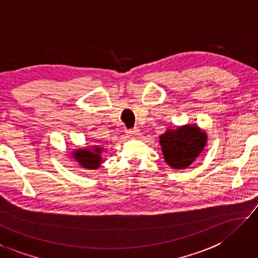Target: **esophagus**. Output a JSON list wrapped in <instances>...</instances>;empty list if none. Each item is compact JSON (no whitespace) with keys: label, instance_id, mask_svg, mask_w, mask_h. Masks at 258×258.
Here are the masks:
<instances>
[{"label":"esophagus","instance_id":"obj_1","mask_svg":"<svg viewBox=\"0 0 258 258\" xmlns=\"http://www.w3.org/2000/svg\"><path fill=\"white\" fill-rule=\"evenodd\" d=\"M126 134H127V137H130V138L137 137V135H139V130L138 128L127 130V131H126Z\"/></svg>","mask_w":258,"mask_h":258}]
</instances>
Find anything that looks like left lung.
I'll return each mask as SVG.
<instances>
[{
  "label": "left lung",
  "instance_id": "left-lung-1",
  "mask_svg": "<svg viewBox=\"0 0 258 258\" xmlns=\"http://www.w3.org/2000/svg\"><path fill=\"white\" fill-rule=\"evenodd\" d=\"M161 145L166 163L174 169H185L189 167L208 143V134L195 124L177 126L175 130H167L160 135Z\"/></svg>",
  "mask_w": 258,
  "mask_h": 258
}]
</instances>
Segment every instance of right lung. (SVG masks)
Instances as JSON below:
<instances>
[{"instance_id": "add662e5", "label": "right lung", "mask_w": 258, "mask_h": 258, "mask_svg": "<svg viewBox=\"0 0 258 258\" xmlns=\"http://www.w3.org/2000/svg\"><path fill=\"white\" fill-rule=\"evenodd\" d=\"M101 145H92L91 148H78L71 152L72 158L84 169L96 170L102 163Z\"/></svg>"}]
</instances>
